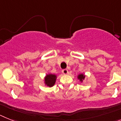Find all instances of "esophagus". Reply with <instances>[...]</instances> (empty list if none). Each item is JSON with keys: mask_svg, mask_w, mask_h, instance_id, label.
<instances>
[{"mask_svg": "<svg viewBox=\"0 0 121 121\" xmlns=\"http://www.w3.org/2000/svg\"><path fill=\"white\" fill-rule=\"evenodd\" d=\"M62 73H63V74H65V75H66V74H68V70L66 69H63L62 70Z\"/></svg>", "mask_w": 121, "mask_h": 121, "instance_id": "esophagus-1", "label": "esophagus"}]
</instances>
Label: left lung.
<instances>
[{
	"label": "left lung",
	"mask_w": 121,
	"mask_h": 121,
	"mask_svg": "<svg viewBox=\"0 0 121 121\" xmlns=\"http://www.w3.org/2000/svg\"><path fill=\"white\" fill-rule=\"evenodd\" d=\"M85 78V75L83 73H81L78 74L77 75V79L79 80V81L80 82V83L83 82V80Z\"/></svg>",
	"instance_id": "1"
}]
</instances>
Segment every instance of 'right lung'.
<instances>
[{"label":"right lung","instance_id":"add662e5","mask_svg":"<svg viewBox=\"0 0 121 121\" xmlns=\"http://www.w3.org/2000/svg\"><path fill=\"white\" fill-rule=\"evenodd\" d=\"M57 78V75L56 74H53V73H48L46 74L44 77V85L46 86L52 87L54 86L56 82V80Z\"/></svg>","mask_w":121,"mask_h":121}]
</instances>
